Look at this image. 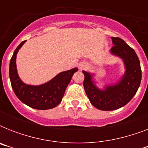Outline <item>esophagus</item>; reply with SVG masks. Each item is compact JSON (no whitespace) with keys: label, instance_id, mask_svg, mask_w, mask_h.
Instances as JSON below:
<instances>
[{"label":"esophagus","instance_id":"1","mask_svg":"<svg viewBox=\"0 0 148 148\" xmlns=\"http://www.w3.org/2000/svg\"><path fill=\"white\" fill-rule=\"evenodd\" d=\"M83 67H84V65H81V66H80V68H81V69H82Z\"/></svg>","mask_w":148,"mask_h":148}]
</instances>
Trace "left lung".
<instances>
[{
	"label": "left lung",
	"mask_w": 148,
	"mask_h": 148,
	"mask_svg": "<svg viewBox=\"0 0 148 148\" xmlns=\"http://www.w3.org/2000/svg\"><path fill=\"white\" fill-rule=\"evenodd\" d=\"M114 46L110 52L123 59L126 71L116 84L107 86L104 90L97 88L92 81V74H84V88L94 107L101 110H114L126 105L135 95L141 81L140 60L133 48L119 38L112 37Z\"/></svg>",
	"instance_id": "1"
}]
</instances>
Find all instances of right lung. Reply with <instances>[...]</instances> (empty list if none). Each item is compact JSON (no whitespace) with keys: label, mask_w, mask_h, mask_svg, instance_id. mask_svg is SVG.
Returning <instances> with one entry per match:
<instances>
[{"label":"right lung","mask_w":148,"mask_h":148,"mask_svg":"<svg viewBox=\"0 0 148 148\" xmlns=\"http://www.w3.org/2000/svg\"><path fill=\"white\" fill-rule=\"evenodd\" d=\"M26 40L22 41L15 49L10 61L9 76L14 92L20 101L29 107L38 110L55 108L62 100L65 90L77 68L61 72L52 80L42 85L32 86L23 83L18 77L16 67V56Z\"/></svg>","instance_id":"1"}]
</instances>
